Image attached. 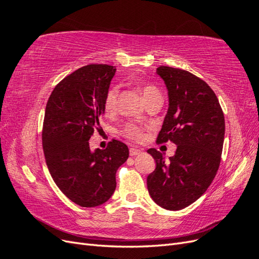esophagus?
I'll return each mask as SVG.
<instances>
[{
  "instance_id": "obj_1",
  "label": "esophagus",
  "mask_w": 259,
  "mask_h": 259,
  "mask_svg": "<svg viewBox=\"0 0 259 259\" xmlns=\"http://www.w3.org/2000/svg\"><path fill=\"white\" fill-rule=\"evenodd\" d=\"M140 153H142V150H139V149H137V148H130V155L135 156V155H138Z\"/></svg>"
}]
</instances>
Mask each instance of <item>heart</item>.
Instances as JSON below:
<instances>
[{
    "mask_svg": "<svg viewBox=\"0 0 259 259\" xmlns=\"http://www.w3.org/2000/svg\"><path fill=\"white\" fill-rule=\"evenodd\" d=\"M142 94L146 103L154 97H161L159 89L153 84H144L142 86ZM117 97H119V89H117V86L113 85L108 90L104 100V111L107 115H112L115 113ZM121 134L127 139L133 140V142H140L144 138V128L140 125L131 122L125 124L122 127Z\"/></svg>",
    "mask_w": 259,
    "mask_h": 259,
    "instance_id": "obj_1",
    "label": "heart"
}]
</instances>
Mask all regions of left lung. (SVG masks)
<instances>
[{"instance_id":"left-lung-1","label":"left lung","mask_w":259,"mask_h":259,"mask_svg":"<svg viewBox=\"0 0 259 259\" xmlns=\"http://www.w3.org/2000/svg\"><path fill=\"white\" fill-rule=\"evenodd\" d=\"M168 92V110L156 143L177 145L169 161L151 148L155 169L147 177L148 191L161 207L179 210L206 191L221 164L225 116L206 82L183 69H156Z\"/></svg>"}]
</instances>
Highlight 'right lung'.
<instances>
[{"instance_id": "right-lung-1", "label": "right lung", "mask_w": 259, "mask_h": 259, "mask_svg": "<svg viewBox=\"0 0 259 259\" xmlns=\"http://www.w3.org/2000/svg\"><path fill=\"white\" fill-rule=\"evenodd\" d=\"M116 71L92 64L62 79L45 108L42 146L55 184L83 207L101 205L113 194L115 173L128 158L127 146L112 139L104 150L92 152L89 140L99 130L104 100Z\"/></svg>"}]
</instances>
